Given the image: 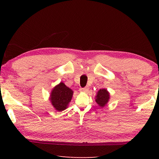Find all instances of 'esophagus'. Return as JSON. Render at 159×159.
<instances>
[{"mask_svg":"<svg viewBox=\"0 0 159 159\" xmlns=\"http://www.w3.org/2000/svg\"><path fill=\"white\" fill-rule=\"evenodd\" d=\"M88 90H89V88H88V86H85V88H82L80 89V90L81 91V92H87Z\"/></svg>","mask_w":159,"mask_h":159,"instance_id":"1","label":"esophagus"}]
</instances>
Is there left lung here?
<instances>
[{
    "label": "left lung",
    "instance_id": "8db88e82",
    "mask_svg": "<svg viewBox=\"0 0 159 159\" xmlns=\"http://www.w3.org/2000/svg\"><path fill=\"white\" fill-rule=\"evenodd\" d=\"M109 99V94L106 89H100L96 96L95 101L99 107H104Z\"/></svg>",
    "mask_w": 159,
    "mask_h": 159
}]
</instances>
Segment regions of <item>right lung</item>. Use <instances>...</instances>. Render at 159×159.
Returning <instances> with one entry per match:
<instances>
[{
  "mask_svg": "<svg viewBox=\"0 0 159 159\" xmlns=\"http://www.w3.org/2000/svg\"><path fill=\"white\" fill-rule=\"evenodd\" d=\"M73 91L69 88L66 87L64 83H60V84L55 86L51 93L50 101L52 104L57 111H63L71 100Z\"/></svg>",
  "mask_w": 159,
  "mask_h": 159,
  "instance_id": "obj_1",
  "label": "right lung"
}]
</instances>
